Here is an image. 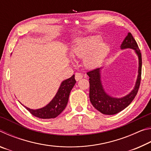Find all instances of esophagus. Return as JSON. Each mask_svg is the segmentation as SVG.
<instances>
[{
  "label": "esophagus",
  "instance_id": "obj_1",
  "mask_svg": "<svg viewBox=\"0 0 151 151\" xmlns=\"http://www.w3.org/2000/svg\"><path fill=\"white\" fill-rule=\"evenodd\" d=\"M83 77V75H82V74L80 73H77L75 74V79H76V81H78L80 80V79H81Z\"/></svg>",
  "mask_w": 151,
  "mask_h": 151
}]
</instances>
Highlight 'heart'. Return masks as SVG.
<instances>
[{
	"mask_svg": "<svg viewBox=\"0 0 151 151\" xmlns=\"http://www.w3.org/2000/svg\"><path fill=\"white\" fill-rule=\"evenodd\" d=\"M99 36H90L79 39L74 45L72 55L74 57L84 58L86 68H94L99 66L108 55L109 45L103 42Z\"/></svg>",
	"mask_w": 151,
	"mask_h": 151,
	"instance_id": "obj_1",
	"label": "heart"
}]
</instances>
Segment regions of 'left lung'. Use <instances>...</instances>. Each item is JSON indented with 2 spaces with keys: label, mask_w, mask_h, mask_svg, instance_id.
Instances as JSON below:
<instances>
[{
  "label": "left lung",
  "mask_w": 151,
  "mask_h": 151,
  "mask_svg": "<svg viewBox=\"0 0 151 151\" xmlns=\"http://www.w3.org/2000/svg\"><path fill=\"white\" fill-rule=\"evenodd\" d=\"M121 49L131 48L134 50L139 58V70L136 83L134 88L126 96L121 98H116L109 95L103 88L101 81V68H98L87 73L89 76L90 90L89 98L93 106L99 112L104 114L112 115L119 113L131 103L139 91L141 80L142 57L140 50L138 47L136 40L131 32L128 33L121 45Z\"/></svg>",
  "instance_id": "obj_1"
}]
</instances>
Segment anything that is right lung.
Returning a JSON list of instances; mask_svg holds the SVG:
<instances>
[{
	"instance_id": "right-lung-1",
	"label": "right lung",
	"mask_w": 151,
	"mask_h": 151,
	"mask_svg": "<svg viewBox=\"0 0 151 151\" xmlns=\"http://www.w3.org/2000/svg\"><path fill=\"white\" fill-rule=\"evenodd\" d=\"M75 75L63 81L54 98L45 106L39 109H30L23 105L32 115L40 119H54L62 112L67 105L71 90L75 86Z\"/></svg>"
}]
</instances>
